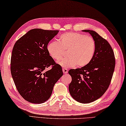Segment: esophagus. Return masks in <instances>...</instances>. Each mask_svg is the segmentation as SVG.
<instances>
[{"label":"esophagus","instance_id":"esophagus-1","mask_svg":"<svg viewBox=\"0 0 126 126\" xmlns=\"http://www.w3.org/2000/svg\"><path fill=\"white\" fill-rule=\"evenodd\" d=\"M63 73H65V74H66L68 73V70L66 68H63Z\"/></svg>","mask_w":126,"mask_h":126}]
</instances>
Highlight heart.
Segmentation results:
<instances>
[{"label": "heart", "mask_w": 126, "mask_h": 126, "mask_svg": "<svg viewBox=\"0 0 126 126\" xmlns=\"http://www.w3.org/2000/svg\"><path fill=\"white\" fill-rule=\"evenodd\" d=\"M47 50L54 60L59 61L65 55L68 57L58 63L65 68L84 67L91 62L95 53L96 42L93 38L79 33L70 32L61 35L58 42L52 41Z\"/></svg>", "instance_id": "heart-1"}]
</instances>
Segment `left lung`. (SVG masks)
<instances>
[{"label":"left lung","mask_w":126,"mask_h":126,"mask_svg":"<svg viewBox=\"0 0 126 126\" xmlns=\"http://www.w3.org/2000/svg\"><path fill=\"white\" fill-rule=\"evenodd\" d=\"M89 32L96 42L95 53L91 62L80 68L71 69L72 81L68 89L73 99L89 103L100 98L108 88L113 75L115 59L113 50L104 38L93 30Z\"/></svg>","instance_id":"obj_1"}]
</instances>
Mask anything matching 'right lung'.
<instances>
[{
	"instance_id": "right-lung-1",
	"label": "right lung",
	"mask_w": 126,
	"mask_h": 126,
	"mask_svg": "<svg viewBox=\"0 0 126 126\" xmlns=\"http://www.w3.org/2000/svg\"><path fill=\"white\" fill-rule=\"evenodd\" d=\"M58 30L34 29L18 40L13 48L11 73L19 94L34 104L44 103L50 98L53 87L63 72L49 54L47 46ZM52 67L47 71L44 70Z\"/></svg>"
}]
</instances>
